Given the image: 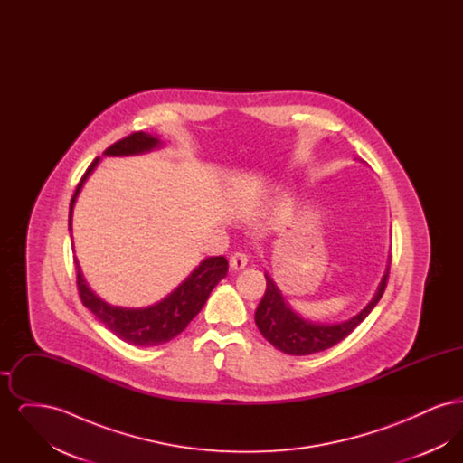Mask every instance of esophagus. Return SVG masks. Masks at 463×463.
<instances>
[{"label": "esophagus", "instance_id": "34e87169", "mask_svg": "<svg viewBox=\"0 0 463 463\" xmlns=\"http://www.w3.org/2000/svg\"><path fill=\"white\" fill-rule=\"evenodd\" d=\"M229 264L231 267L234 269V270H241L248 264V255H244V253H234L232 257H231V260H229Z\"/></svg>", "mask_w": 463, "mask_h": 463}]
</instances>
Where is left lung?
Here are the masks:
<instances>
[{"label":"left lung","mask_w":463,"mask_h":463,"mask_svg":"<svg viewBox=\"0 0 463 463\" xmlns=\"http://www.w3.org/2000/svg\"><path fill=\"white\" fill-rule=\"evenodd\" d=\"M389 267L391 265H387V270L378 285L372 302L351 319L344 323H335V325L312 323L300 317L285 302L281 291L270 279V276L265 274L267 288H265L264 298L260 300L255 312V323L260 333L264 335L265 340L270 342L281 353L289 354V355H307V354L326 351L333 345H336L338 342H342L345 336H349L354 328H357L364 321V317L373 310L387 287Z\"/></svg>","instance_id":"1"}]
</instances>
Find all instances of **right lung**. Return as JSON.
Instances as JSON below:
<instances>
[{"mask_svg":"<svg viewBox=\"0 0 463 463\" xmlns=\"http://www.w3.org/2000/svg\"><path fill=\"white\" fill-rule=\"evenodd\" d=\"M161 146V140L149 133L135 132L104 151L106 156H133L149 153ZM100 157H95L85 175L81 176L69 206V231L72 208L76 198L87 182L90 174L97 166ZM229 264L225 257H208L191 272V276L176 287L166 298L155 306L140 308L116 307L99 298L90 289L80 264L76 260V283L80 298L85 307L90 308L100 323L106 325L118 338L137 345V347H153L165 342H170L178 333L187 328V325L198 316L199 310L206 304L212 289L227 276Z\"/></svg>","mask_w":463,"mask_h":463,"instance_id":"add662e5","label":"right lung"}]
</instances>
